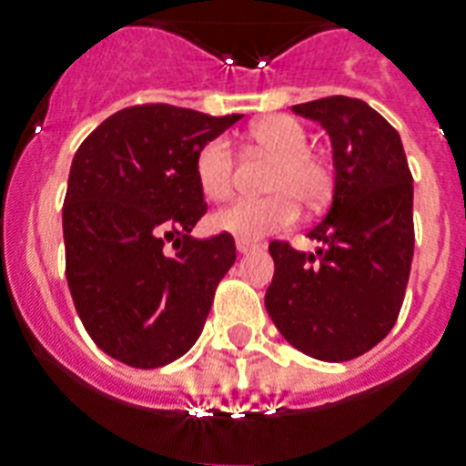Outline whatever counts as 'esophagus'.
<instances>
[{
	"label": "esophagus",
	"mask_w": 466,
	"mask_h": 466,
	"mask_svg": "<svg viewBox=\"0 0 466 466\" xmlns=\"http://www.w3.org/2000/svg\"><path fill=\"white\" fill-rule=\"evenodd\" d=\"M258 248H260V244H258V241L237 239V251L239 253H251V251H258Z\"/></svg>",
	"instance_id": "esophagus-1"
}]
</instances>
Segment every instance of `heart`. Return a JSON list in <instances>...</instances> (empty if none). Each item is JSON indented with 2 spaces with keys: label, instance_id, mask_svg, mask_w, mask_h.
I'll return each instance as SVG.
<instances>
[{
  "label": "heart",
  "instance_id": "obj_1",
  "mask_svg": "<svg viewBox=\"0 0 466 466\" xmlns=\"http://www.w3.org/2000/svg\"><path fill=\"white\" fill-rule=\"evenodd\" d=\"M251 139L275 156L260 198H237L210 215L215 232L239 239H263L291 225L299 218V201L308 208L319 206L331 191V166L308 148L306 127L291 116H268L251 125ZM197 185L206 198H225L232 189L234 151L225 135L203 144L194 158Z\"/></svg>",
  "mask_w": 466,
  "mask_h": 466
}]
</instances>
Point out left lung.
I'll return each instance as SVG.
<instances>
[{"instance_id": "left-lung-1", "label": "left lung", "mask_w": 466, "mask_h": 466, "mask_svg": "<svg viewBox=\"0 0 466 466\" xmlns=\"http://www.w3.org/2000/svg\"><path fill=\"white\" fill-rule=\"evenodd\" d=\"M334 147V197L308 237L318 253L272 241L265 308L300 353L343 362L377 346L398 319L414 253L412 173L396 127L353 96L293 106Z\"/></svg>"}]
</instances>
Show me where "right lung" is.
Segmentation results:
<instances>
[{"instance_id": "add662e5", "label": "right lung", "mask_w": 466, "mask_h": 466, "mask_svg": "<svg viewBox=\"0 0 466 466\" xmlns=\"http://www.w3.org/2000/svg\"><path fill=\"white\" fill-rule=\"evenodd\" d=\"M239 118L139 104L113 113L76 151L64 201L66 279L92 341L123 365L156 370L201 336L237 246L227 232L189 234L208 210L194 158Z\"/></svg>"}]
</instances>
